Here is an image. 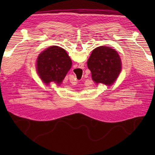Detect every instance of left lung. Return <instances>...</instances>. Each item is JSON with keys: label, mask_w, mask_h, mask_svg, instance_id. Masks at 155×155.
Masks as SVG:
<instances>
[{"label": "left lung", "mask_w": 155, "mask_h": 155, "mask_svg": "<svg viewBox=\"0 0 155 155\" xmlns=\"http://www.w3.org/2000/svg\"><path fill=\"white\" fill-rule=\"evenodd\" d=\"M87 67L91 78L96 84L110 86L114 83L122 70L121 59L117 51L109 46L97 47L87 60Z\"/></svg>", "instance_id": "left-lung-1"}]
</instances>
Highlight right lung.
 <instances>
[{
  "label": "right lung",
  "instance_id": "1",
  "mask_svg": "<svg viewBox=\"0 0 155 155\" xmlns=\"http://www.w3.org/2000/svg\"><path fill=\"white\" fill-rule=\"evenodd\" d=\"M37 72L44 83L54 81L60 85L72 67V61L64 49L51 46L41 52L37 59Z\"/></svg>",
  "mask_w": 155,
  "mask_h": 155
}]
</instances>
